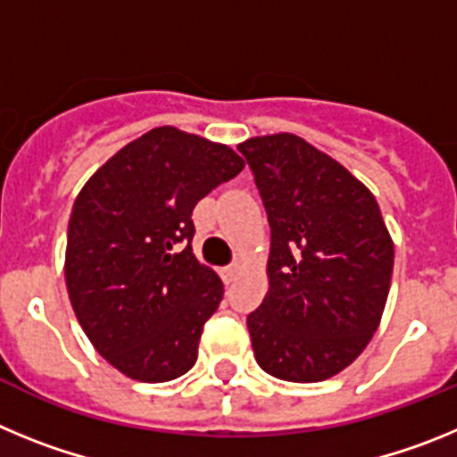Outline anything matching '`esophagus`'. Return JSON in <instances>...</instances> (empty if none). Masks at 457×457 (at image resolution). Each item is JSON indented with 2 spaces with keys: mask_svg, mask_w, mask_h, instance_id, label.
<instances>
[{
  "mask_svg": "<svg viewBox=\"0 0 457 457\" xmlns=\"http://www.w3.org/2000/svg\"><path fill=\"white\" fill-rule=\"evenodd\" d=\"M237 274H240V265L237 263H231L226 265V268H221V278H224V284H233L237 278Z\"/></svg>",
  "mask_w": 457,
  "mask_h": 457,
  "instance_id": "1",
  "label": "esophagus"
}]
</instances>
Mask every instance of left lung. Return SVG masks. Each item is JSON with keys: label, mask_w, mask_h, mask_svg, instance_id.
Instances as JSON below:
<instances>
[{"label": "left lung", "mask_w": 457, "mask_h": 457, "mask_svg": "<svg viewBox=\"0 0 457 457\" xmlns=\"http://www.w3.org/2000/svg\"><path fill=\"white\" fill-rule=\"evenodd\" d=\"M237 151L270 221V290L247 316L258 366L288 382L332 378L369 345L389 295L394 242L378 201L288 132Z\"/></svg>", "instance_id": "1"}]
</instances>
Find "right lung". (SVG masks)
Returning a JSON list of instances; mask_svg holds the SVG:
<instances>
[{"instance_id":"1","label":"right lung","mask_w":457,"mask_h":457,"mask_svg":"<svg viewBox=\"0 0 457 457\" xmlns=\"http://www.w3.org/2000/svg\"><path fill=\"white\" fill-rule=\"evenodd\" d=\"M242 167L224 144L164 125L109 157L78 194L68 297L93 348L128 378L169 382L196 361L224 286L194 256L192 210Z\"/></svg>"}]
</instances>
